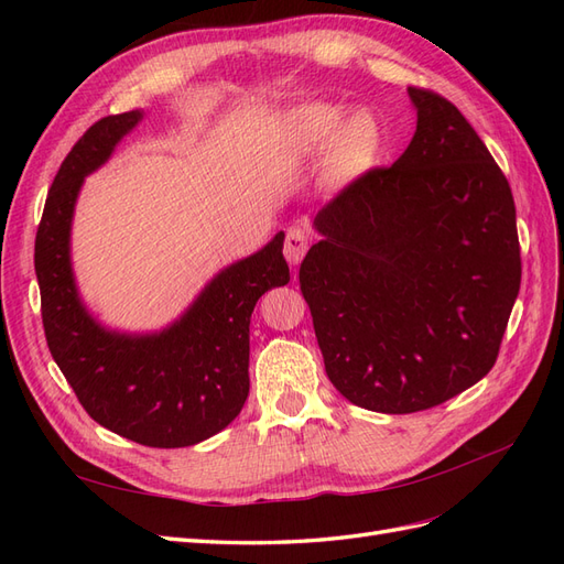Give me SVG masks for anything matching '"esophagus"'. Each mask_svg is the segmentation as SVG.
<instances>
[{"instance_id": "obj_1", "label": "esophagus", "mask_w": 564, "mask_h": 564, "mask_svg": "<svg viewBox=\"0 0 564 564\" xmlns=\"http://www.w3.org/2000/svg\"><path fill=\"white\" fill-rule=\"evenodd\" d=\"M308 240L311 235L305 228H299V226H292L286 230V237H284V256L286 261L292 265H299L303 261L305 251H308Z\"/></svg>"}]
</instances>
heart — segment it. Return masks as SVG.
Here are the masks:
<instances>
[{
	"mask_svg": "<svg viewBox=\"0 0 564 564\" xmlns=\"http://www.w3.org/2000/svg\"><path fill=\"white\" fill-rule=\"evenodd\" d=\"M280 141L294 158H319L327 152L324 178L334 187H346L377 166L386 131L369 110L348 117V108L340 104H303L282 117Z\"/></svg>",
	"mask_w": 564,
	"mask_h": 564,
	"instance_id": "b5f03b06",
	"label": "heart"
}]
</instances>
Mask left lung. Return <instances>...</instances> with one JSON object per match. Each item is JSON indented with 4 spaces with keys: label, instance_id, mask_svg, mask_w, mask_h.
<instances>
[{
    "label": "left lung",
    "instance_id": "obj_1",
    "mask_svg": "<svg viewBox=\"0 0 564 564\" xmlns=\"http://www.w3.org/2000/svg\"><path fill=\"white\" fill-rule=\"evenodd\" d=\"M412 143L315 216L299 270L329 381L381 414L437 406L497 362L522 263L510 185L454 104L406 89Z\"/></svg>",
    "mask_w": 564,
    "mask_h": 564
}]
</instances>
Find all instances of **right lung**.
Here are the masks:
<instances>
[{
    "instance_id": "add662e5",
    "label": "right lung",
    "mask_w": 564,
    "mask_h": 564,
    "mask_svg": "<svg viewBox=\"0 0 564 564\" xmlns=\"http://www.w3.org/2000/svg\"><path fill=\"white\" fill-rule=\"evenodd\" d=\"M143 119L110 115L73 145L48 187L35 240L51 355L87 414L145 447H191L220 433L249 395V322L268 289L289 282L284 232L220 270L174 324L155 334L106 329L77 294L70 228L84 176L106 164Z\"/></svg>"
}]
</instances>
